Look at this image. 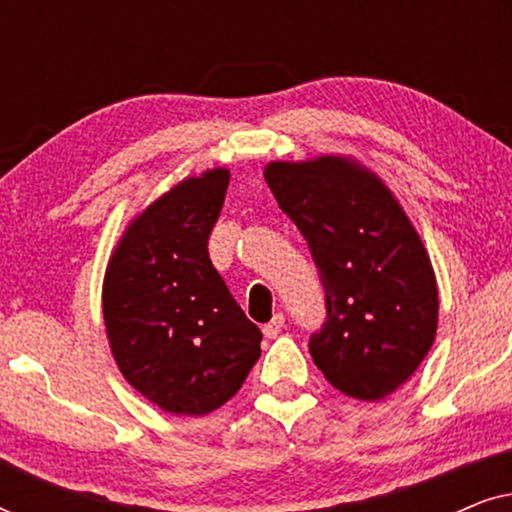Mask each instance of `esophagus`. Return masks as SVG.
<instances>
[{
	"label": "esophagus",
	"mask_w": 512,
	"mask_h": 512,
	"mask_svg": "<svg viewBox=\"0 0 512 512\" xmlns=\"http://www.w3.org/2000/svg\"><path fill=\"white\" fill-rule=\"evenodd\" d=\"M282 328H284V314H275V317H272V319L268 321V324L263 326L265 338H277Z\"/></svg>",
	"instance_id": "obj_1"
}]
</instances>
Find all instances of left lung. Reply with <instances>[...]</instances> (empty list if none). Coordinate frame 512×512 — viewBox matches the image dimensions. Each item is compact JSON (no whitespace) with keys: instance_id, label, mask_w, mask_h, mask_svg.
Listing matches in <instances>:
<instances>
[{"instance_id":"obj_1","label":"left lung","mask_w":512,"mask_h":512,"mask_svg":"<svg viewBox=\"0 0 512 512\" xmlns=\"http://www.w3.org/2000/svg\"><path fill=\"white\" fill-rule=\"evenodd\" d=\"M272 195L310 247L326 319L310 354L361 401L396 391L429 354L438 286L417 230L389 188L347 158L265 167Z\"/></svg>"}]
</instances>
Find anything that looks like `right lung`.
<instances>
[{
    "label": "right lung",
    "instance_id": "add662e5",
    "mask_svg": "<svg viewBox=\"0 0 512 512\" xmlns=\"http://www.w3.org/2000/svg\"><path fill=\"white\" fill-rule=\"evenodd\" d=\"M228 179V170L205 172L146 207L104 277V324L118 368L174 415L221 408L261 356V328L235 303L207 251Z\"/></svg>",
    "mask_w": 512,
    "mask_h": 512
}]
</instances>
